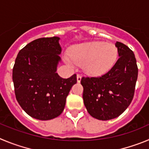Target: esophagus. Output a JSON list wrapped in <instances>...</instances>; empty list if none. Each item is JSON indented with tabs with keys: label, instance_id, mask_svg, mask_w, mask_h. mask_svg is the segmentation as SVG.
Instances as JSON below:
<instances>
[{
	"label": "esophagus",
	"instance_id": "34e87169",
	"mask_svg": "<svg viewBox=\"0 0 149 149\" xmlns=\"http://www.w3.org/2000/svg\"><path fill=\"white\" fill-rule=\"evenodd\" d=\"M76 79H77V82L79 83L80 81H81V76H80V75L78 74L77 76H76Z\"/></svg>",
	"mask_w": 149,
	"mask_h": 149
}]
</instances>
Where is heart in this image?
<instances>
[{"mask_svg": "<svg viewBox=\"0 0 149 149\" xmlns=\"http://www.w3.org/2000/svg\"><path fill=\"white\" fill-rule=\"evenodd\" d=\"M117 56V48L113 44L91 41L73 47L64 59L70 66H73L74 63L82 65L84 73L89 76H100L111 70Z\"/></svg>", "mask_w": 149, "mask_h": 149, "instance_id": "obj_1", "label": "heart"}]
</instances>
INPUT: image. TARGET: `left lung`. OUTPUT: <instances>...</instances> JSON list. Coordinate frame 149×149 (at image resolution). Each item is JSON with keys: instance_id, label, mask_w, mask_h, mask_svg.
<instances>
[{"instance_id": "1", "label": "left lung", "mask_w": 149, "mask_h": 149, "mask_svg": "<svg viewBox=\"0 0 149 149\" xmlns=\"http://www.w3.org/2000/svg\"><path fill=\"white\" fill-rule=\"evenodd\" d=\"M120 58L111 70L100 77H82L84 106L91 116L100 120L116 118L127 109L134 94L138 76L133 51L116 41Z\"/></svg>"}]
</instances>
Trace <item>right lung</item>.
<instances>
[{"label": "right lung", "mask_w": 149, "mask_h": 149, "mask_svg": "<svg viewBox=\"0 0 149 149\" xmlns=\"http://www.w3.org/2000/svg\"><path fill=\"white\" fill-rule=\"evenodd\" d=\"M60 38H41L21 49L13 70L16 100L33 118L49 120L65 109L67 96L76 75L63 79L56 73L61 47Z\"/></svg>", "instance_id": "obj_1"}]
</instances>
